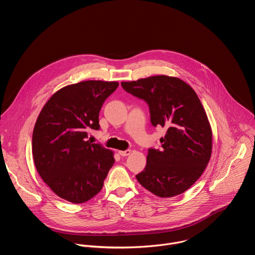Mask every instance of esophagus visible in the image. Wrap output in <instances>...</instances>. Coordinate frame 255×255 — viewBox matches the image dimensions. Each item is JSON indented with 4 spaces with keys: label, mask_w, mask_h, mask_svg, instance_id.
Here are the masks:
<instances>
[{
    "label": "esophagus",
    "mask_w": 255,
    "mask_h": 255,
    "mask_svg": "<svg viewBox=\"0 0 255 255\" xmlns=\"http://www.w3.org/2000/svg\"><path fill=\"white\" fill-rule=\"evenodd\" d=\"M130 153H131L130 149H127V150H124V151H119V154L121 156H128V155H130Z\"/></svg>",
    "instance_id": "1"
}]
</instances>
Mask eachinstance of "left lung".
Listing matches in <instances>:
<instances>
[{
  "mask_svg": "<svg viewBox=\"0 0 255 255\" xmlns=\"http://www.w3.org/2000/svg\"><path fill=\"white\" fill-rule=\"evenodd\" d=\"M122 88L146 102L150 122L165 127L161 149H148L147 163L136 175L139 184L160 198L190 189L205 170L212 153V131L195 91L184 81L155 76L123 82Z\"/></svg>",
  "mask_w": 255,
  "mask_h": 255,
  "instance_id": "obj_1",
  "label": "left lung"
}]
</instances>
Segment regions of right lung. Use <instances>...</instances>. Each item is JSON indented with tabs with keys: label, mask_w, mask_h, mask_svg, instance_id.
Listing matches in <instances>:
<instances>
[{
	"label": "right lung",
	"mask_w": 255,
	"mask_h": 255,
	"mask_svg": "<svg viewBox=\"0 0 255 255\" xmlns=\"http://www.w3.org/2000/svg\"><path fill=\"white\" fill-rule=\"evenodd\" d=\"M117 82L87 81L56 92L45 104L32 135L34 163L44 183L61 199L81 204L103 188L113 152L93 143L99 113Z\"/></svg>",
	"instance_id": "right-lung-1"
}]
</instances>
